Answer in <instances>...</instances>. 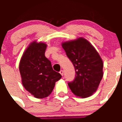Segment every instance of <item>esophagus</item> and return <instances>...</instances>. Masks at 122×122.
Returning <instances> with one entry per match:
<instances>
[{
    "label": "esophagus",
    "instance_id": "esophagus-1",
    "mask_svg": "<svg viewBox=\"0 0 122 122\" xmlns=\"http://www.w3.org/2000/svg\"><path fill=\"white\" fill-rule=\"evenodd\" d=\"M60 73L61 74V76H64V71H63V70H61V71H60Z\"/></svg>",
    "mask_w": 122,
    "mask_h": 122
}]
</instances>
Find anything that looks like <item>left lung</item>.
<instances>
[{
    "instance_id": "1",
    "label": "left lung",
    "mask_w": 122,
    "mask_h": 122,
    "mask_svg": "<svg viewBox=\"0 0 122 122\" xmlns=\"http://www.w3.org/2000/svg\"><path fill=\"white\" fill-rule=\"evenodd\" d=\"M76 70V77L68 85L74 95L81 98L91 96L97 90L103 76V62L89 41L83 37L61 44Z\"/></svg>"
}]
</instances>
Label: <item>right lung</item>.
Listing matches in <instances>:
<instances>
[{"label": "right lung", "instance_id": "right-lung-1", "mask_svg": "<svg viewBox=\"0 0 122 122\" xmlns=\"http://www.w3.org/2000/svg\"><path fill=\"white\" fill-rule=\"evenodd\" d=\"M46 45L36 41L32 42L19 62V71L24 88L37 99L48 96L53 90L55 82L61 75L53 70L51 61L45 56Z\"/></svg>", "mask_w": 122, "mask_h": 122}]
</instances>
